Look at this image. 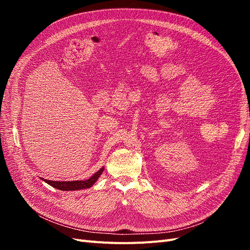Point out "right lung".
<instances>
[{"instance_id": "right-lung-1", "label": "right lung", "mask_w": 250, "mask_h": 250, "mask_svg": "<svg viewBox=\"0 0 250 250\" xmlns=\"http://www.w3.org/2000/svg\"><path fill=\"white\" fill-rule=\"evenodd\" d=\"M104 168H101L99 171H97L92 177H89L86 180H76V181H53V180H47L43 179V181L53 188H58V190L62 191H75V190H82V188H87L92 187L97 179L99 178V176L102 174Z\"/></svg>"}]
</instances>
